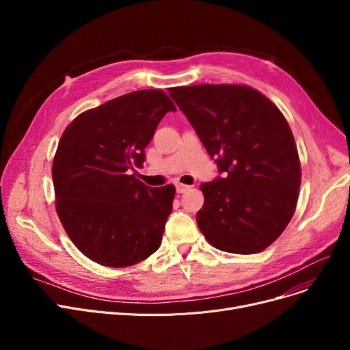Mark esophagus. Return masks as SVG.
Masks as SVG:
<instances>
[{
  "label": "esophagus",
  "instance_id": "34e87169",
  "mask_svg": "<svg viewBox=\"0 0 350 350\" xmlns=\"http://www.w3.org/2000/svg\"><path fill=\"white\" fill-rule=\"evenodd\" d=\"M190 189V186H186V185H181V183H178V185H176V190L177 193H185Z\"/></svg>",
  "mask_w": 350,
  "mask_h": 350
}]
</instances>
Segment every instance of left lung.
<instances>
[{
    "label": "left lung",
    "mask_w": 350,
    "mask_h": 350,
    "mask_svg": "<svg viewBox=\"0 0 350 350\" xmlns=\"http://www.w3.org/2000/svg\"><path fill=\"white\" fill-rule=\"evenodd\" d=\"M224 177L201 185L197 224L221 251L255 254L271 245L293 215L301 164L281 110L243 85L170 88Z\"/></svg>",
    "instance_id": "obj_1"
}]
</instances>
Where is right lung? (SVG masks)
I'll use <instances>...</instances> for the list:
<instances>
[{"instance_id": "obj_1", "label": "right lung", "mask_w": 350, "mask_h": 350, "mask_svg": "<svg viewBox=\"0 0 350 350\" xmlns=\"http://www.w3.org/2000/svg\"><path fill=\"white\" fill-rule=\"evenodd\" d=\"M167 112L176 106L163 90H137L86 110L62 133L52 163L57 213L89 260L123 268L159 250L176 189H152L131 170Z\"/></svg>"}]
</instances>
